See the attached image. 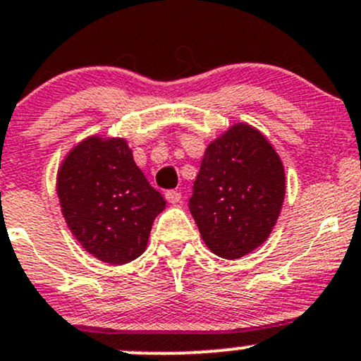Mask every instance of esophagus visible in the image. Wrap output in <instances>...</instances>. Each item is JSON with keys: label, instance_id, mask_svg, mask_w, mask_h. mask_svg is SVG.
<instances>
[{"label": "esophagus", "instance_id": "esophagus-1", "mask_svg": "<svg viewBox=\"0 0 361 361\" xmlns=\"http://www.w3.org/2000/svg\"><path fill=\"white\" fill-rule=\"evenodd\" d=\"M164 197L169 204H180L181 202V193L176 190H168L164 193Z\"/></svg>", "mask_w": 361, "mask_h": 361}]
</instances>
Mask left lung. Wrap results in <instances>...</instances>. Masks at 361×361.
<instances>
[{
  "instance_id": "1",
  "label": "left lung",
  "mask_w": 361,
  "mask_h": 361,
  "mask_svg": "<svg viewBox=\"0 0 361 361\" xmlns=\"http://www.w3.org/2000/svg\"><path fill=\"white\" fill-rule=\"evenodd\" d=\"M283 197L279 154L263 133L237 123L207 145L188 207L211 252L238 259L267 242Z\"/></svg>"
}]
</instances>
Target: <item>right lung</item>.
Instances as JSON below:
<instances>
[{"label":"right lung","mask_w":361,"mask_h":361,"mask_svg":"<svg viewBox=\"0 0 361 361\" xmlns=\"http://www.w3.org/2000/svg\"><path fill=\"white\" fill-rule=\"evenodd\" d=\"M56 193L67 226L86 252L124 264L147 249L166 200L150 187L124 138L93 135L66 155Z\"/></svg>","instance_id":"1"}]
</instances>
